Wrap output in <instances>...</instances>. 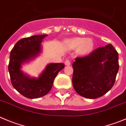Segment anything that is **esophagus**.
<instances>
[{
    "instance_id": "34e87169",
    "label": "esophagus",
    "mask_w": 126,
    "mask_h": 126,
    "mask_svg": "<svg viewBox=\"0 0 126 126\" xmlns=\"http://www.w3.org/2000/svg\"><path fill=\"white\" fill-rule=\"evenodd\" d=\"M64 64H65V65L66 66L70 65V64H71V61H70L69 59H66L65 60V62H64Z\"/></svg>"
}]
</instances>
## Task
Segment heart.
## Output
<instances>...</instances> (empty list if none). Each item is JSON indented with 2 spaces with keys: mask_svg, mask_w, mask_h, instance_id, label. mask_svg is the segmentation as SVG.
I'll return each mask as SVG.
<instances>
[{
  "mask_svg": "<svg viewBox=\"0 0 126 126\" xmlns=\"http://www.w3.org/2000/svg\"><path fill=\"white\" fill-rule=\"evenodd\" d=\"M68 44L70 48L72 49H76L77 48L78 51L79 53L84 54L89 53L93 50L94 46L93 40L91 38H86L83 37H76L71 38L68 40Z\"/></svg>",
  "mask_w": 126,
  "mask_h": 126,
  "instance_id": "heart-1",
  "label": "heart"
}]
</instances>
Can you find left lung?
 Returning <instances> with one entry per match:
<instances>
[{"mask_svg":"<svg viewBox=\"0 0 126 126\" xmlns=\"http://www.w3.org/2000/svg\"><path fill=\"white\" fill-rule=\"evenodd\" d=\"M73 85L78 94L89 99L103 96L113 86L119 70L118 53L111 44L99 47L73 63Z\"/></svg>","mask_w":126,"mask_h":126,"instance_id":"obj_1","label":"left lung"}]
</instances>
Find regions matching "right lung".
Segmentation results:
<instances>
[{"label": "right lung", "instance_id": "obj_1", "mask_svg": "<svg viewBox=\"0 0 126 126\" xmlns=\"http://www.w3.org/2000/svg\"><path fill=\"white\" fill-rule=\"evenodd\" d=\"M48 35H33L20 40L10 54L9 71L14 88L29 99H35L47 94L52 88L54 79L64 67V63H50L46 66L39 77L30 78L21 70L22 64L38 56L42 50L43 39Z\"/></svg>", "mask_w": 126, "mask_h": 126}]
</instances>
